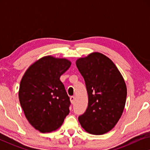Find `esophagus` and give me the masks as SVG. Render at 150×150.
Returning a JSON list of instances; mask_svg holds the SVG:
<instances>
[{
  "instance_id": "34e87169",
  "label": "esophagus",
  "mask_w": 150,
  "mask_h": 150,
  "mask_svg": "<svg viewBox=\"0 0 150 150\" xmlns=\"http://www.w3.org/2000/svg\"><path fill=\"white\" fill-rule=\"evenodd\" d=\"M70 101H71V104H74L75 102V97H74V96H71L70 97Z\"/></svg>"
}]
</instances>
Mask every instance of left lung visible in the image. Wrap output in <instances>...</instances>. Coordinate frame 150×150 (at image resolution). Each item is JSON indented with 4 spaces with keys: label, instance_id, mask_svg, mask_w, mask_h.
Returning a JSON list of instances; mask_svg holds the SVG:
<instances>
[{
    "label": "left lung",
    "instance_id": "left-lung-1",
    "mask_svg": "<svg viewBox=\"0 0 150 150\" xmlns=\"http://www.w3.org/2000/svg\"><path fill=\"white\" fill-rule=\"evenodd\" d=\"M76 67L85 80L88 107L79 121L86 132L100 135L115 126L124 111L127 88L114 63L100 52L78 59Z\"/></svg>",
    "mask_w": 150,
    "mask_h": 150
}]
</instances>
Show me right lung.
<instances>
[{
  "label": "right lung",
  "instance_id": "1",
  "mask_svg": "<svg viewBox=\"0 0 150 150\" xmlns=\"http://www.w3.org/2000/svg\"><path fill=\"white\" fill-rule=\"evenodd\" d=\"M70 65L68 59L46 56L33 63L22 77L20 105L30 124L40 132L57 130L69 114L70 101L60 77Z\"/></svg>",
  "mask_w": 150,
  "mask_h": 150
}]
</instances>
